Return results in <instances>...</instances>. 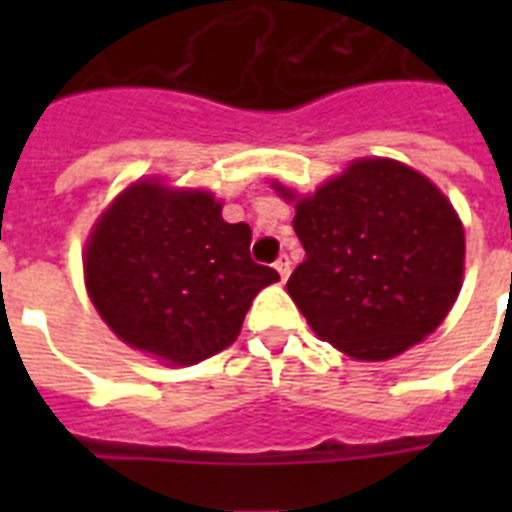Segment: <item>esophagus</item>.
Listing matches in <instances>:
<instances>
[{"label":"esophagus","instance_id":"34e87169","mask_svg":"<svg viewBox=\"0 0 512 512\" xmlns=\"http://www.w3.org/2000/svg\"><path fill=\"white\" fill-rule=\"evenodd\" d=\"M276 271H279L281 281H287L289 273H292V260H289L287 255H281L279 260H276Z\"/></svg>","mask_w":512,"mask_h":512}]
</instances>
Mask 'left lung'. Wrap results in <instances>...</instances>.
<instances>
[{"label":"left lung","mask_w":512,"mask_h":512,"mask_svg":"<svg viewBox=\"0 0 512 512\" xmlns=\"http://www.w3.org/2000/svg\"><path fill=\"white\" fill-rule=\"evenodd\" d=\"M295 201L305 260L287 292L321 340L358 361H385L446 319L465 273V231L452 201L393 159H356Z\"/></svg>","instance_id":"8db88e82"}]
</instances>
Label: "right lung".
<instances>
[{"mask_svg":"<svg viewBox=\"0 0 512 512\" xmlns=\"http://www.w3.org/2000/svg\"><path fill=\"white\" fill-rule=\"evenodd\" d=\"M220 212L209 191L148 177L98 217L84 284L119 340L188 366L239 337L255 295L279 273L249 257V225L225 223Z\"/></svg>","mask_w":512,"mask_h":512,"instance_id":"add662e5","label":"right lung"}]
</instances>
